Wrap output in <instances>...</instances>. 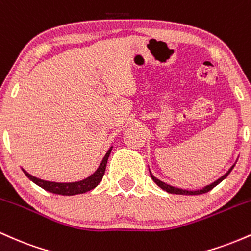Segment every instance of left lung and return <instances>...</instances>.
Wrapping results in <instances>:
<instances>
[{
    "label": "left lung",
    "mask_w": 251,
    "mask_h": 251,
    "mask_svg": "<svg viewBox=\"0 0 251 251\" xmlns=\"http://www.w3.org/2000/svg\"><path fill=\"white\" fill-rule=\"evenodd\" d=\"M235 164H236V163H235ZM235 164H234V165L231 166V168H230L229 170H227V171H226V174H224L223 176H222V177L218 178L217 180H215L214 183L209 184V185H205V186H204V188H201V189H198V190H186V189L176 188V186H172V185H170V184H166V183H164L163 180L158 179L157 177H154V176L152 175V172H151V171H150V175H151V178H152V179H153L154 183L157 184V185L159 186L160 189H163L164 191L169 192V194H176V195H201V194H205V192L210 191V190H212V189L215 188L216 185H218V184H220L222 180H223V179H226V178L227 177V175H229L230 172H231V170L234 169Z\"/></svg>",
    "instance_id": "obj_1"
}]
</instances>
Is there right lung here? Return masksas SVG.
<instances>
[{
  "label": "right lung",
  "instance_id": "add662e5",
  "mask_svg": "<svg viewBox=\"0 0 251 251\" xmlns=\"http://www.w3.org/2000/svg\"><path fill=\"white\" fill-rule=\"evenodd\" d=\"M112 146L109 150L106 152L105 157L102 158L101 163H100L99 168L97 169V171L94 174H92L89 177L85 178V179L79 180V181H70V183H57V181H50V180H43L40 178L34 177L30 174H28L25 170L22 169V171L25 172V175L27 176L29 179L35 183L36 185H39L40 188L45 189L46 191H50L51 194L56 195H62V196H73V195H79V194H85V192L91 191L92 189H94L96 186L99 185V183L101 181L103 174H105L106 170V164H107L108 157L111 154Z\"/></svg>",
  "mask_w": 251,
  "mask_h": 251
}]
</instances>
